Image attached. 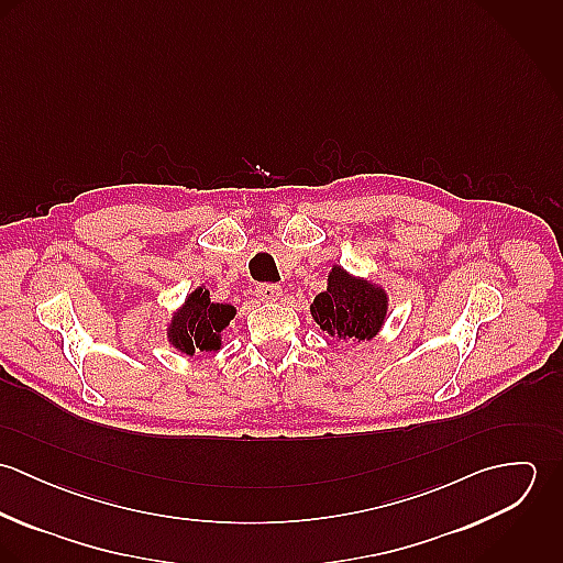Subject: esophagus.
<instances>
[{"label":"esophagus","mask_w":563,"mask_h":563,"mask_svg":"<svg viewBox=\"0 0 563 563\" xmlns=\"http://www.w3.org/2000/svg\"><path fill=\"white\" fill-rule=\"evenodd\" d=\"M255 295L260 301H277L282 297V288L275 284H260L255 288Z\"/></svg>","instance_id":"esophagus-1"}]
</instances>
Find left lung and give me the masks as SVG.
Masks as SVG:
<instances>
[{
	"instance_id": "obj_1",
	"label": "left lung",
	"mask_w": 563,
	"mask_h": 563,
	"mask_svg": "<svg viewBox=\"0 0 563 563\" xmlns=\"http://www.w3.org/2000/svg\"><path fill=\"white\" fill-rule=\"evenodd\" d=\"M390 295L368 277H357L333 264L327 273V288L310 303L312 319L329 338L368 342L386 324Z\"/></svg>"
}]
</instances>
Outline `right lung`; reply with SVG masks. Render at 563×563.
<instances>
[{
	"mask_svg": "<svg viewBox=\"0 0 563 563\" xmlns=\"http://www.w3.org/2000/svg\"><path fill=\"white\" fill-rule=\"evenodd\" d=\"M234 317L236 308L232 303H217L206 286H197L166 322V342L188 357L217 353L223 349V331Z\"/></svg>",
	"mask_w": 563,
	"mask_h": 563,
	"instance_id": "add662e5",
	"label": "right lung"
}]
</instances>
